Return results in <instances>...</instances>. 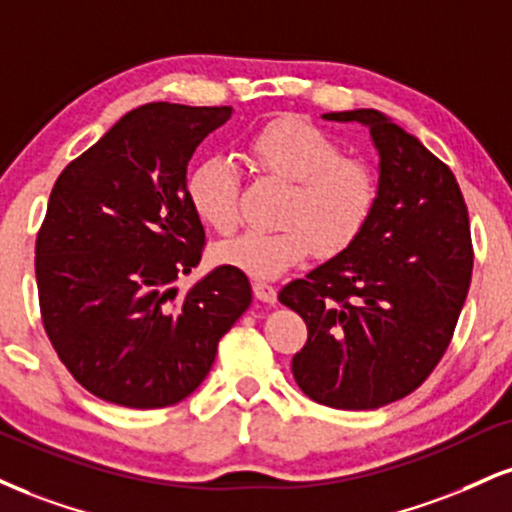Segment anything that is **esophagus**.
<instances>
[{
    "label": "esophagus",
    "mask_w": 512,
    "mask_h": 512,
    "mask_svg": "<svg viewBox=\"0 0 512 512\" xmlns=\"http://www.w3.org/2000/svg\"><path fill=\"white\" fill-rule=\"evenodd\" d=\"M252 291H255L257 300H262V303H269V305L276 303V288L272 286V283L255 281V283H252Z\"/></svg>",
    "instance_id": "obj_1"
}]
</instances>
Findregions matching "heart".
Returning <instances> with one entry per match:
<instances>
[{
    "label": "heart",
    "instance_id": "heart-1",
    "mask_svg": "<svg viewBox=\"0 0 512 512\" xmlns=\"http://www.w3.org/2000/svg\"><path fill=\"white\" fill-rule=\"evenodd\" d=\"M257 174L291 186L283 200L279 231H245L217 245L219 264L252 279H276L317 250L334 257L367 229L377 207V176L365 162L343 157L341 145L300 119H274L245 143ZM190 207L217 233L238 226L240 174L226 157L193 166L186 181Z\"/></svg>",
    "mask_w": 512,
    "mask_h": 512
}]
</instances>
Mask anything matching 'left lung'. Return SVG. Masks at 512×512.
Segmentation results:
<instances>
[{
	"label": "left lung",
	"mask_w": 512,
	"mask_h": 512,
	"mask_svg": "<svg viewBox=\"0 0 512 512\" xmlns=\"http://www.w3.org/2000/svg\"><path fill=\"white\" fill-rule=\"evenodd\" d=\"M365 123L379 150V197L362 236L279 300L307 324L293 355L300 391L336 410L410 396L451 343L472 279L465 197L453 171L377 109L324 114Z\"/></svg>",
	"instance_id": "left-lung-1"
}]
</instances>
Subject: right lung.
<instances>
[{
    "label": "right lung",
    "instance_id": "right-lung-1",
    "mask_svg": "<svg viewBox=\"0 0 512 512\" xmlns=\"http://www.w3.org/2000/svg\"><path fill=\"white\" fill-rule=\"evenodd\" d=\"M229 116L231 107L143 104L54 183L35 240L42 326L71 377L107 403H181L250 307L248 276L226 264L183 295L174 286L205 250L188 162Z\"/></svg>",
    "mask_w": 512,
    "mask_h": 512
}]
</instances>
